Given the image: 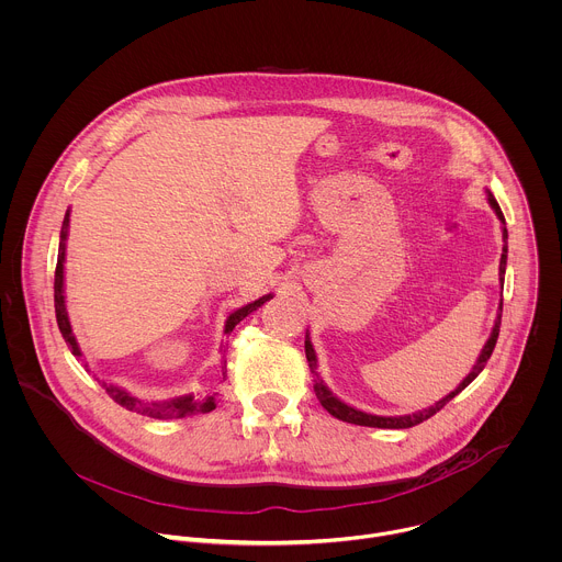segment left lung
<instances>
[{"label": "left lung", "mask_w": 562, "mask_h": 562, "mask_svg": "<svg viewBox=\"0 0 562 562\" xmlns=\"http://www.w3.org/2000/svg\"><path fill=\"white\" fill-rule=\"evenodd\" d=\"M488 201H491V205H493V210L497 212V216L502 218V223L506 225V218H504V212H502V207H499V203H497V199L488 192ZM504 254H502V262H499V278H502V286H504V276H506V260H508V229L504 227ZM502 311H504V300H502V304H499V315H497V322H495V328H493V335H491V339H488V344L484 346V350H482V355H480V359H477V363H475V368H473V372L460 383V387L456 390V392H451L447 398H442V401H438L434 407H429V409H423V412H418V414H412V416H398V418H383V416H372V414H366V412H359V409H355V407H348L346 403H341L339 398H335L330 392H328V387L319 381V374H317V359H315V350H313V346H311V341L306 339L304 341V350H306V361H308V368H311V374H313V387H315V396L319 398V403H322V407L330 414V416H335V418H339V420H344V423H350V425H359V427H379V429H409V427H416V425H420V423H425V420H429L431 416H436L440 409H445V405L449 403V401H453L464 387H469L477 376H480V372L486 368V363H488V359H491V355H493V350H495V346H497V339H499V328H502Z\"/></svg>", "instance_id": "1"}]
</instances>
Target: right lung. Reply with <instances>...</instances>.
I'll use <instances>...</instances> for the list:
<instances>
[{
  "mask_svg": "<svg viewBox=\"0 0 562 562\" xmlns=\"http://www.w3.org/2000/svg\"><path fill=\"white\" fill-rule=\"evenodd\" d=\"M67 225H69V212L65 214L63 218V227H60V243H58V260H56V271H54V311H56V322H58V330L65 339V344L69 346L71 355L74 357H80V350L76 346V339L71 335V326H69V319H67V313H65V300H63V262H65V238H67ZM267 300H271V295H265L238 311H234L229 317H227V324H225V333H232L234 326L247 317L251 311H256L258 306H262ZM225 374H227V368L223 370V381H225ZM102 387L106 390V394L124 409L128 412H137L142 416H150V418H186V416H192V414H207L212 409H216V403H218V392H212L207 396H179V398H172V401H164V403H144L135 396H131L128 392L115 387V385H106L102 383Z\"/></svg>",
  "mask_w": 562,
  "mask_h": 562,
  "instance_id": "1",
  "label": "right lung"
}]
</instances>
